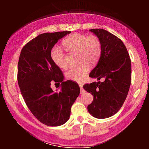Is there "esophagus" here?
I'll use <instances>...</instances> for the list:
<instances>
[{
  "label": "esophagus",
  "mask_w": 149,
  "mask_h": 149,
  "mask_svg": "<svg viewBox=\"0 0 149 149\" xmlns=\"http://www.w3.org/2000/svg\"><path fill=\"white\" fill-rule=\"evenodd\" d=\"M79 86H80V94L84 93L85 90H83V84H82V83H79Z\"/></svg>",
  "instance_id": "1"
}]
</instances>
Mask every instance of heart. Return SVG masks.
<instances>
[{
    "label": "heart",
    "instance_id": "heart-1",
    "mask_svg": "<svg viewBox=\"0 0 149 149\" xmlns=\"http://www.w3.org/2000/svg\"><path fill=\"white\" fill-rule=\"evenodd\" d=\"M62 45L68 52H77V57L80 63L66 71L68 79L74 81H82L90 71V64H95L98 61L102 53V43L96 36H89L80 33H73L62 41ZM53 62L60 69L67 67L64 51L55 47L50 53Z\"/></svg>",
    "mask_w": 149,
    "mask_h": 149
}]
</instances>
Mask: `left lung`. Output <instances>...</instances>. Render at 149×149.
Wrapping results in <instances>:
<instances>
[{
    "instance_id": "obj_1",
    "label": "left lung",
    "mask_w": 149,
    "mask_h": 149,
    "mask_svg": "<svg viewBox=\"0 0 149 149\" xmlns=\"http://www.w3.org/2000/svg\"><path fill=\"white\" fill-rule=\"evenodd\" d=\"M102 43V53L96 67L89 76L104 82H93L83 88L93 95L88 110L93 117L107 118L122 107L131 84V60L120 39L102 29H90Z\"/></svg>"
}]
</instances>
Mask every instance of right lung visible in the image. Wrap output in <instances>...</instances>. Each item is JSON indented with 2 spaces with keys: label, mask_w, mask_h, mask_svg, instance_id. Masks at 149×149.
<instances>
[{
  "label": "right lung",
  "mask_w": 149,
  "mask_h": 149,
  "mask_svg": "<svg viewBox=\"0 0 149 149\" xmlns=\"http://www.w3.org/2000/svg\"><path fill=\"white\" fill-rule=\"evenodd\" d=\"M70 33L64 31L40 34L24 46L19 58L17 80L24 100L32 114L47 126L64 124L80 94L78 83L64 81L62 71L50 56L58 40ZM52 82L61 83L60 91H53Z\"/></svg>",
  "instance_id": "add662e5"
}]
</instances>
